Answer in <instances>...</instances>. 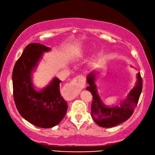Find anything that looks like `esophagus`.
<instances>
[{
    "instance_id": "1",
    "label": "esophagus",
    "mask_w": 155,
    "mask_h": 155,
    "mask_svg": "<svg viewBox=\"0 0 155 155\" xmlns=\"http://www.w3.org/2000/svg\"><path fill=\"white\" fill-rule=\"evenodd\" d=\"M85 79L81 76H78L73 78L64 88L65 97L69 100L76 97L78 94L85 87Z\"/></svg>"
}]
</instances>
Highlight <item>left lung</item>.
<instances>
[{
  "mask_svg": "<svg viewBox=\"0 0 155 155\" xmlns=\"http://www.w3.org/2000/svg\"><path fill=\"white\" fill-rule=\"evenodd\" d=\"M136 86L130 91L126 99L120 103V105L113 107L106 106L98 95L95 84L96 72L93 71L87 77L89 86L86 88L92 95L93 101L91 106V115L94 121L102 127H112L127 120L133 114L137 107L142 90V79L140 73L137 75Z\"/></svg>",
  "mask_w": 155,
  "mask_h": 155,
  "instance_id": "obj_1",
  "label": "left lung"
}]
</instances>
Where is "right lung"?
<instances>
[{"mask_svg":"<svg viewBox=\"0 0 155 155\" xmlns=\"http://www.w3.org/2000/svg\"><path fill=\"white\" fill-rule=\"evenodd\" d=\"M50 50L39 43L27 45L15 63L12 74L13 97L18 112L31 124L45 129L59 124L68 108L67 101L61 95V81L58 78L39 91L33 85L31 74L43 53Z\"/></svg>","mask_w":155,"mask_h":155,"instance_id":"add662e5","label":"right lung"}]
</instances>
